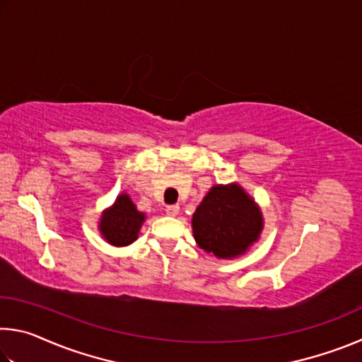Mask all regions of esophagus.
I'll return each instance as SVG.
<instances>
[{
    "label": "esophagus",
    "instance_id": "esophagus-1",
    "mask_svg": "<svg viewBox=\"0 0 362 362\" xmlns=\"http://www.w3.org/2000/svg\"><path fill=\"white\" fill-rule=\"evenodd\" d=\"M179 212H180V207H179V204H170V206H166V214H168V216H170V217H175V216H179Z\"/></svg>",
    "mask_w": 362,
    "mask_h": 362
}]
</instances>
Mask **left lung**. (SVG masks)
<instances>
[{"mask_svg": "<svg viewBox=\"0 0 362 362\" xmlns=\"http://www.w3.org/2000/svg\"><path fill=\"white\" fill-rule=\"evenodd\" d=\"M198 246L217 259L243 255L259 240L263 217L255 201L238 185H216L201 201L192 218Z\"/></svg>", "mask_w": 362, "mask_h": 362, "instance_id": "1", "label": "left lung"}]
</instances>
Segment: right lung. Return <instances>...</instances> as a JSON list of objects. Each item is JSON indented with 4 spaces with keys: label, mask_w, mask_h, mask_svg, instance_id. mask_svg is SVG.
Returning a JSON list of instances; mask_svg holds the SVG:
<instances>
[{
    "label": "right lung",
    "mask_w": 362,
    "mask_h": 362,
    "mask_svg": "<svg viewBox=\"0 0 362 362\" xmlns=\"http://www.w3.org/2000/svg\"><path fill=\"white\" fill-rule=\"evenodd\" d=\"M145 220V214L139 212L129 194L122 193L115 204L103 211L99 230L105 241L112 246H129L139 238V230Z\"/></svg>",
    "instance_id": "obj_1"
}]
</instances>
